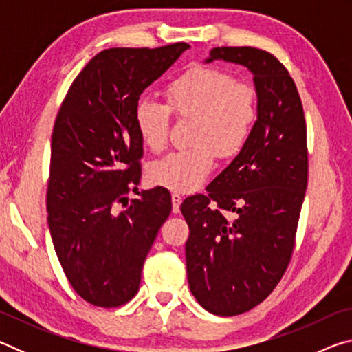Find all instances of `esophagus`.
<instances>
[{
	"label": "esophagus",
	"instance_id": "34e87169",
	"mask_svg": "<svg viewBox=\"0 0 352 352\" xmlns=\"http://www.w3.org/2000/svg\"><path fill=\"white\" fill-rule=\"evenodd\" d=\"M182 201H183V199H182L180 194H177V192L172 194V211H174L175 214H177L178 211H180Z\"/></svg>",
	"mask_w": 352,
	"mask_h": 352
}]
</instances>
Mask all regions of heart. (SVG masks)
<instances>
[{
	"label": "heart",
	"instance_id": "heart-1",
	"mask_svg": "<svg viewBox=\"0 0 352 352\" xmlns=\"http://www.w3.org/2000/svg\"><path fill=\"white\" fill-rule=\"evenodd\" d=\"M166 96L168 102L152 98L136 102L135 124L141 140L151 151H163L174 113L178 119H194L190 146L155 162L148 177L174 192H194L210 177L216 155L233 158L247 146L258 121V93L228 71L195 67L172 80Z\"/></svg>",
	"mask_w": 352,
	"mask_h": 352
}]
</instances>
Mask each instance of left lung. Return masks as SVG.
<instances>
[{
	"label": "left lung",
	"mask_w": 352,
	"mask_h": 352,
	"mask_svg": "<svg viewBox=\"0 0 352 352\" xmlns=\"http://www.w3.org/2000/svg\"><path fill=\"white\" fill-rule=\"evenodd\" d=\"M216 58L252 71L258 121L208 194L188 197L180 210L189 226V289L206 311L231 317L261 305L290 264L307 188V129L295 82L275 56L220 46L208 62Z\"/></svg>",
	"instance_id": "obj_1"
}]
</instances>
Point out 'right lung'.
<instances>
[{"mask_svg": "<svg viewBox=\"0 0 352 352\" xmlns=\"http://www.w3.org/2000/svg\"><path fill=\"white\" fill-rule=\"evenodd\" d=\"M188 47L180 41L99 52L57 113L47 225L69 284L93 306L119 307L136 295L146 256L172 211L170 192L162 186L127 199L141 178L135 105Z\"/></svg>", "mask_w": 352, "mask_h": 352, "instance_id": "add662e5", "label": "right lung"}]
</instances>
